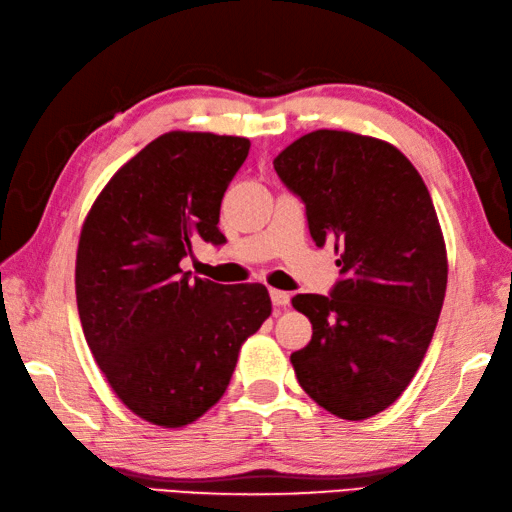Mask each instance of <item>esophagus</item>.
Segmentation results:
<instances>
[{
	"mask_svg": "<svg viewBox=\"0 0 512 512\" xmlns=\"http://www.w3.org/2000/svg\"><path fill=\"white\" fill-rule=\"evenodd\" d=\"M269 296H272V303L276 307H287L289 305V292H281V289H269Z\"/></svg>",
	"mask_w": 512,
	"mask_h": 512,
	"instance_id": "esophagus-1",
	"label": "esophagus"
}]
</instances>
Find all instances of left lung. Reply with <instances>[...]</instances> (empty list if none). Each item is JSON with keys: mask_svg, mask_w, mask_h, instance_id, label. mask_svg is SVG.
<instances>
[{"mask_svg": "<svg viewBox=\"0 0 512 512\" xmlns=\"http://www.w3.org/2000/svg\"><path fill=\"white\" fill-rule=\"evenodd\" d=\"M305 202L316 247L341 254L330 296L296 294L312 341L292 359L296 379L327 412L361 421L397 401L435 334L448 256L430 191L390 142L318 129L274 158Z\"/></svg>", "mask_w": 512, "mask_h": 512, "instance_id": "obj_1", "label": "left lung"}]
</instances>
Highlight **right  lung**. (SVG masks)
I'll return each mask as SVG.
<instances>
[{"mask_svg":"<svg viewBox=\"0 0 512 512\" xmlns=\"http://www.w3.org/2000/svg\"><path fill=\"white\" fill-rule=\"evenodd\" d=\"M247 153V138L169 131L115 171L82 225L86 343L118 399L153 426L182 428L216 406L240 345L272 314L265 285L180 269L198 238L225 243L220 202Z\"/></svg>","mask_w":512,"mask_h":512,"instance_id":"1","label":"right lung"}]
</instances>
